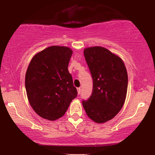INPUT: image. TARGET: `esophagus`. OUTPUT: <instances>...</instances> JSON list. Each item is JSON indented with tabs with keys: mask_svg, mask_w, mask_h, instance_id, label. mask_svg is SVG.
I'll return each mask as SVG.
<instances>
[{
	"mask_svg": "<svg viewBox=\"0 0 155 155\" xmlns=\"http://www.w3.org/2000/svg\"><path fill=\"white\" fill-rule=\"evenodd\" d=\"M77 90H78V94H80V92H81V89H80V87H78V88L77 89Z\"/></svg>",
	"mask_w": 155,
	"mask_h": 155,
	"instance_id": "1",
	"label": "esophagus"
}]
</instances>
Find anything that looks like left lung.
<instances>
[{
	"mask_svg": "<svg viewBox=\"0 0 155 155\" xmlns=\"http://www.w3.org/2000/svg\"><path fill=\"white\" fill-rule=\"evenodd\" d=\"M84 56L93 80L90 98L82 106L92 120L102 124L115 117L124 106L128 88V74L119 57L107 48H85Z\"/></svg>",
	"mask_w": 155,
	"mask_h": 155,
	"instance_id": "left-lung-1",
	"label": "left lung"
}]
</instances>
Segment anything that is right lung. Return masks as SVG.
<instances>
[{"label":"right lung","mask_w":155,"mask_h":155,"mask_svg":"<svg viewBox=\"0 0 155 155\" xmlns=\"http://www.w3.org/2000/svg\"><path fill=\"white\" fill-rule=\"evenodd\" d=\"M73 51L66 46H52L31 59L25 75V88L31 107L41 118L55 120L62 117L77 97L69 73Z\"/></svg>","instance_id":"1"}]
</instances>
